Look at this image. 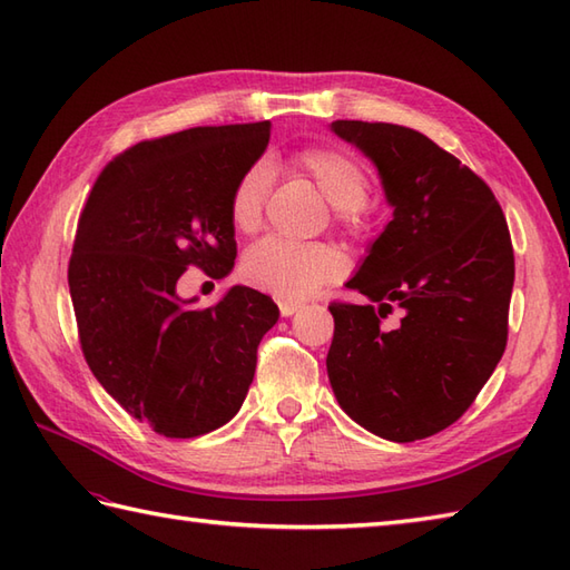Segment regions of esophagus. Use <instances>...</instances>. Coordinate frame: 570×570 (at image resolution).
Wrapping results in <instances>:
<instances>
[{"label": "esophagus", "instance_id": "34e87169", "mask_svg": "<svg viewBox=\"0 0 570 570\" xmlns=\"http://www.w3.org/2000/svg\"><path fill=\"white\" fill-rule=\"evenodd\" d=\"M298 308L301 304H296V301H282V304H278V311H282L284 318H292Z\"/></svg>", "mask_w": 570, "mask_h": 570}]
</instances>
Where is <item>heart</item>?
<instances>
[{
    "instance_id": "1",
    "label": "heart",
    "mask_w": 570,
    "mask_h": 570,
    "mask_svg": "<svg viewBox=\"0 0 570 570\" xmlns=\"http://www.w3.org/2000/svg\"><path fill=\"white\" fill-rule=\"evenodd\" d=\"M301 171L325 196L345 225H360V210L370 198V176L365 166L337 149H308L296 156ZM274 184L272 161L259 159L245 174L229 196V217L242 233H254L262 225L264 200ZM343 274V257L328 245H298L282 237H264L252 245L242 259V276L252 286L284 301H301L323 284Z\"/></svg>"
}]
</instances>
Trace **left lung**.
<instances>
[{"instance_id":"left-lung-1","label":"left lung","mask_w":570,"mask_h":570,"mask_svg":"<svg viewBox=\"0 0 570 570\" xmlns=\"http://www.w3.org/2000/svg\"><path fill=\"white\" fill-rule=\"evenodd\" d=\"M331 131L377 168L392 208L345 284L365 304L331 306L333 394L380 439H429L465 414L502 360L510 229L485 180L421 131L357 119H335ZM392 307L403 321L380 330Z\"/></svg>"}]
</instances>
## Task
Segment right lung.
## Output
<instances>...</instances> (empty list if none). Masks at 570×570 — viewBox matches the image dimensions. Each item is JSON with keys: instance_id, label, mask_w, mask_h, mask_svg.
<instances>
[{"instance_id": "obj_1", "label": "right lung", "mask_w": 570, "mask_h": 570, "mask_svg": "<svg viewBox=\"0 0 570 570\" xmlns=\"http://www.w3.org/2000/svg\"><path fill=\"white\" fill-rule=\"evenodd\" d=\"M272 125L196 127L119 154L95 180L68 266L85 360L127 414L196 439L245 402L274 301L229 286L210 308L180 296L190 264L213 278L235 266L229 196L262 159Z\"/></svg>"}]
</instances>
